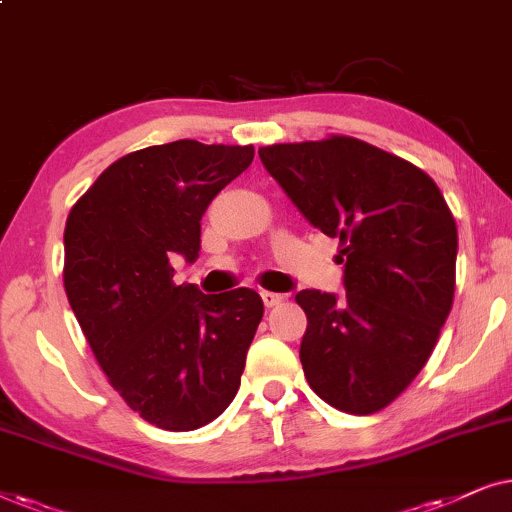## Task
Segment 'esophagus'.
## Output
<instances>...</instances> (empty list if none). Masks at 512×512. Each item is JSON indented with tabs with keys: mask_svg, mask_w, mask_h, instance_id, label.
Listing matches in <instances>:
<instances>
[{
	"mask_svg": "<svg viewBox=\"0 0 512 512\" xmlns=\"http://www.w3.org/2000/svg\"><path fill=\"white\" fill-rule=\"evenodd\" d=\"M262 302H264V306H278L283 302V295H278V292H269V290H264L262 292Z\"/></svg>",
	"mask_w": 512,
	"mask_h": 512,
	"instance_id": "1",
	"label": "esophagus"
}]
</instances>
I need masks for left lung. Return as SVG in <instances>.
Wrapping results in <instances>:
<instances>
[{
  "label": "left lung",
  "mask_w": 512,
  "mask_h": 512,
  "mask_svg": "<svg viewBox=\"0 0 512 512\" xmlns=\"http://www.w3.org/2000/svg\"><path fill=\"white\" fill-rule=\"evenodd\" d=\"M299 213L339 238L346 297L302 290L299 360L327 405L374 414L421 372L452 311L456 222L424 170L349 135L260 147Z\"/></svg>",
  "instance_id": "obj_1"
}]
</instances>
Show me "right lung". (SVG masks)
<instances>
[{"label":"right lung","mask_w":512,"mask_h":512,"mask_svg":"<svg viewBox=\"0 0 512 512\" xmlns=\"http://www.w3.org/2000/svg\"><path fill=\"white\" fill-rule=\"evenodd\" d=\"M252 145L177 140L121 156L74 203L63 281L86 342L133 412L194 431L227 410L264 316L250 288L203 295L173 283L194 262L210 201L252 163Z\"/></svg>","instance_id":"add662e5"}]
</instances>
